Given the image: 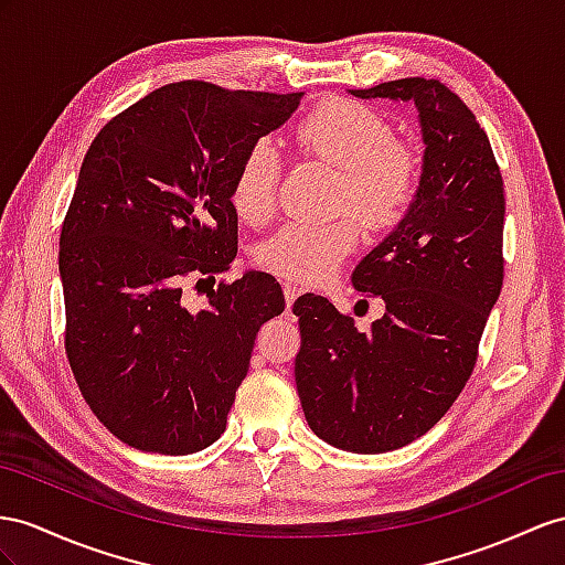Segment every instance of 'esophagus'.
Here are the masks:
<instances>
[{
    "mask_svg": "<svg viewBox=\"0 0 565 565\" xmlns=\"http://www.w3.org/2000/svg\"><path fill=\"white\" fill-rule=\"evenodd\" d=\"M298 296H300V288L286 281V284H284V298H286V308H288V310L294 308V302H296Z\"/></svg>",
    "mask_w": 565,
    "mask_h": 565,
    "instance_id": "34e87169",
    "label": "esophagus"
}]
</instances>
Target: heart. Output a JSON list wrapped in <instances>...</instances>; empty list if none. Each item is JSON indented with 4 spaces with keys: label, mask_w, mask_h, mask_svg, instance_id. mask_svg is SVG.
<instances>
[{
    "label": "heart",
    "mask_w": 565,
    "mask_h": 565,
    "mask_svg": "<svg viewBox=\"0 0 565 565\" xmlns=\"http://www.w3.org/2000/svg\"><path fill=\"white\" fill-rule=\"evenodd\" d=\"M298 148L341 171L339 210H353L372 231H386L406 220L423 183V154L413 142L396 138L380 111L355 99H327L296 128ZM284 157L267 138L243 152L231 183V202L241 220L263 224L279 205ZM360 243L353 216L337 222L286 224L259 245L263 269L300 284H324Z\"/></svg>",
    "instance_id": "1"
}]
</instances>
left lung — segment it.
<instances>
[{
  "instance_id": "1",
  "label": "left lung",
  "mask_w": 565,
  "mask_h": 565,
  "mask_svg": "<svg viewBox=\"0 0 565 565\" xmlns=\"http://www.w3.org/2000/svg\"><path fill=\"white\" fill-rule=\"evenodd\" d=\"M358 97L413 99L425 138L415 205L353 271L386 306L370 331L322 296L294 302L296 386L317 437L384 454L423 437L454 406L477 363L503 284V179L470 107L437 78H401Z\"/></svg>"
}]
</instances>
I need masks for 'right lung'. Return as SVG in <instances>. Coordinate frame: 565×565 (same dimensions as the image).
I'll return each mask as SVG.
<instances>
[{
	"label": "right lung",
	"instance_id": "obj_1",
	"mask_svg": "<svg viewBox=\"0 0 565 565\" xmlns=\"http://www.w3.org/2000/svg\"><path fill=\"white\" fill-rule=\"evenodd\" d=\"M300 97L169 83L107 121L83 159L60 236L64 349L97 420L138 451L220 439L259 327L284 312L265 271L207 281L238 253L243 152ZM188 282L209 294L202 309L186 306Z\"/></svg>",
	"mask_w": 565,
	"mask_h": 565
}]
</instances>
